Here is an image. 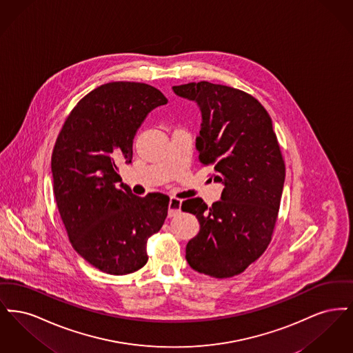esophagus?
Segmentation results:
<instances>
[{"label": "esophagus", "mask_w": 353, "mask_h": 353, "mask_svg": "<svg viewBox=\"0 0 353 353\" xmlns=\"http://www.w3.org/2000/svg\"><path fill=\"white\" fill-rule=\"evenodd\" d=\"M181 212V200L176 199V197H170L168 205V216L169 217H174Z\"/></svg>", "instance_id": "obj_1"}]
</instances>
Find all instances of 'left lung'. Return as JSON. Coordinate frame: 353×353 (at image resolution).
<instances>
[{
	"label": "left lung",
	"mask_w": 353,
	"mask_h": 353,
	"mask_svg": "<svg viewBox=\"0 0 353 353\" xmlns=\"http://www.w3.org/2000/svg\"><path fill=\"white\" fill-rule=\"evenodd\" d=\"M173 91L199 104V160L213 169L210 181L223 184L221 200L212 206L199 197L183 202V212L200 222L185 258L201 274L230 278L248 269L271 242L285 160L268 111L250 94L205 81L173 85Z\"/></svg>",
	"instance_id": "left-lung-1"
}]
</instances>
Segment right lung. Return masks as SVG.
Segmentation results:
<instances>
[{
    "label": "right lung",
    "mask_w": 353,
    "mask_h": 353,
    "mask_svg": "<svg viewBox=\"0 0 353 353\" xmlns=\"http://www.w3.org/2000/svg\"><path fill=\"white\" fill-rule=\"evenodd\" d=\"M167 103L150 84H101L77 103L57 137L51 172L58 212L74 250L103 272L141 269L148 238L168 216V196L137 197L118 186V164L131 163L136 131Z\"/></svg>",
    "instance_id": "obj_1"
}]
</instances>
